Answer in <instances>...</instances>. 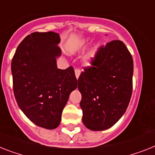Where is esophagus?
Masks as SVG:
<instances>
[{
  "instance_id": "1",
  "label": "esophagus",
  "mask_w": 155,
  "mask_h": 155,
  "mask_svg": "<svg viewBox=\"0 0 155 155\" xmlns=\"http://www.w3.org/2000/svg\"><path fill=\"white\" fill-rule=\"evenodd\" d=\"M80 73H81V71H80V68H75V76H76V78H77V79L80 77Z\"/></svg>"
}]
</instances>
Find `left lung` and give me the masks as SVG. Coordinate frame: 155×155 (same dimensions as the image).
<instances>
[{
  "instance_id": "1",
  "label": "left lung",
  "mask_w": 155,
  "mask_h": 155,
  "mask_svg": "<svg viewBox=\"0 0 155 155\" xmlns=\"http://www.w3.org/2000/svg\"><path fill=\"white\" fill-rule=\"evenodd\" d=\"M78 79L83 122L87 128H110L125 113L132 94L133 59L123 41L101 45Z\"/></svg>"
}]
</instances>
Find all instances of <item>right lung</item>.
<instances>
[{
	"label": "right lung",
	"instance_id": "add662e5",
	"mask_svg": "<svg viewBox=\"0 0 155 155\" xmlns=\"http://www.w3.org/2000/svg\"><path fill=\"white\" fill-rule=\"evenodd\" d=\"M59 35L34 32L18 45L12 61L13 92L18 106L36 125L47 129L60 124L69 94L77 87L72 66L57 67L61 55Z\"/></svg>",
	"mask_w": 155,
	"mask_h": 155
}]
</instances>
